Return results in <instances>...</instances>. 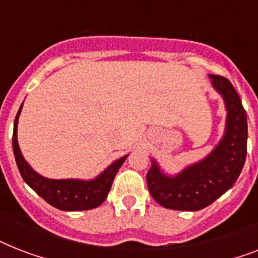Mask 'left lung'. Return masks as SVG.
<instances>
[{"instance_id": "left-lung-1", "label": "left lung", "mask_w": 258, "mask_h": 258, "mask_svg": "<svg viewBox=\"0 0 258 258\" xmlns=\"http://www.w3.org/2000/svg\"><path fill=\"white\" fill-rule=\"evenodd\" d=\"M210 78L226 104V131L208 158L174 178L162 174L154 161L146 182L151 197L166 209L196 212L206 208L236 183L244 167L248 141L246 111L228 79L218 75H210Z\"/></svg>"}]
</instances>
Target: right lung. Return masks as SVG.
<instances>
[{
	"label": "right lung",
	"mask_w": 258,
	"mask_h": 258,
	"mask_svg": "<svg viewBox=\"0 0 258 258\" xmlns=\"http://www.w3.org/2000/svg\"><path fill=\"white\" fill-rule=\"evenodd\" d=\"M21 108L22 104L14 119L13 151L22 179L48 204L60 210L76 212V210H89V209L100 206L108 196L113 178L116 175L117 170L123 165V162L125 161V157L113 162L96 179L88 180V182L76 179H48V178L38 175L37 172L33 171L26 163L18 147L17 121Z\"/></svg>",
	"instance_id": "right-lung-1"
}]
</instances>
